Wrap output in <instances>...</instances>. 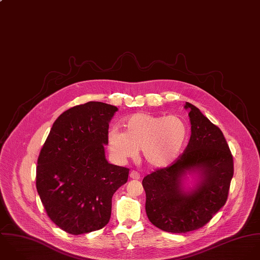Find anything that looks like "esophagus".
Masks as SVG:
<instances>
[{
  "label": "esophagus",
  "mask_w": 260,
  "mask_h": 260,
  "mask_svg": "<svg viewBox=\"0 0 260 260\" xmlns=\"http://www.w3.org/2000/svg\"><path fill=\"white\" fill-rule=\"evenodd\" d=\"M129 177H131L132 179L139 180V179L141 178V174H140L139 172H137V171H132V172H131V174H129Z\"/></svg>",
  "instance_id": "1"
}]
</instances>
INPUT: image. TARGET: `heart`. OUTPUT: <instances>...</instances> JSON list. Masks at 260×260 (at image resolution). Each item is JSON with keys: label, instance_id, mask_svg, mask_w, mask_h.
I'll use <instances>...</instances> for the list:
<instances>
[{"label": "heart", "instance_id": "b5f03b06", "mask_svg": "<svg viewBox=\"0 0 260 260\" xmlns=\"http://www.w3.org/2000/svg\"><path fill=\"white\" fill-rule=\"evenodd\" d=\"M124 132L111 128L107 134L108 150L117 160H126L142 151L152 167L171 165L180 156L188 139V125L178 115L134 113L122 120Z\"/></svg>", "mask_w": 260, "mask_h": 260}]
</instances>
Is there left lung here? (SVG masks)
<instances>
[{
  "label": "left lung",
  "mask_w": 260,
  "mask_h": 260,
  "mask_svg": "<svg viewBox=\"0 0 260 260\" xmlns=\"http://www.w3.org/2000/svg\"><path fill=\"white\" fill-rule=\"evenodd\" d=\"M190 109L191 138L184 153L170 166L156 169L143 180L146 212L157 228L187 233L206 225L227 201L234 173L233 156L221 129L193 104ZM203 172V181L192 193L180 188L189 169Z\"/></svg>",
  "instance_id": "left-lung-1"
}]
</instances>
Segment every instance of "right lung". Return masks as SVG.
<instances>
[{
  "label": "right lung",
  "mask_w": 260,
  "mask_h": 260,
  "mask_svg": "<svg viewBox=\"0 0 260 260\" xmlns=\"http://www.w3.org/2000/svg\"><path fill=\"white\" fill-rule=\"evenodd\" d=\"M117 108L89 102L64 111L40 151L36 188L48 215L72 235L104 228L114 192L127 182L129 169L104 156L108 122Z\"/></svg>",
  "instance_id": "right-lung-1"
}]
</instances>
